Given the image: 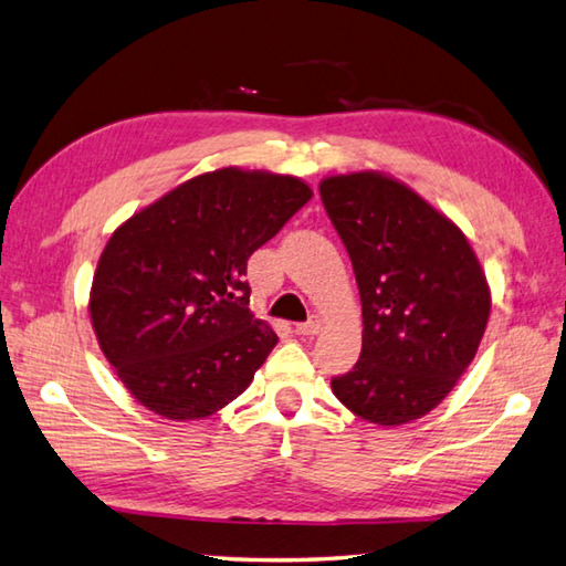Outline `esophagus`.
<instances>
[{
	"label": "esophagus",
	"instance_id": "esophagus-1",
	"mask_svg": "<svg viewBox=\"0 0 566 566\" xmlns=\"http://www.w3.org/2000/svg\"><path fill=\"white\" fill-rule=\"evenodd\" d=\"M318 332H322V318L318 316H312L310 322H304V324H296V334H302V336H316Z\"/></svg>",
	"mask_w": 566,
	"mask_h": 566
}]
</instances>
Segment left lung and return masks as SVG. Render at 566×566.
I'll return each instance as SVG.
<instances>
[{
	"mask_svg": "<svg viewBox=\"0 0 566 566\" xmlns=\"http://www.w3.org/2000/svg\"><path fill=\"white\" fill-rule=\"evenodd\" d=\"M328 220L352 256L361 358L332 378L354 416L403 426L433 410L478 354L490 316L485 272L458 224L384 172L328 176Z\"/></svg>",
	"mask_w": 566,
	"mask_h": 566,
	"instance_id": "obj_1",
	"label": "left lung"
}]
</instances>
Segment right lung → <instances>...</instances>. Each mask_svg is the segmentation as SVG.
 Listing matches in <instances>:
<instances>
[{
    "mask_svg": "<svg viewBox=\"0 0 566 566\" xmlns=\"http://www.w3.org/2000/svg\"><path fill=\"white\" fill-rule=\"evenodd\" d=\"M312 195L294 176L230 166L185 180L111 234L88 314L140 406L185 423L252 384L280 338L250 312L248 260Z\"/></svg>",
    "mask_w": 566,
    "mask_h": 566,
    "instance_id": "1",
    "label": "right lung"
}]
</instances>
